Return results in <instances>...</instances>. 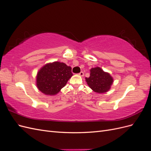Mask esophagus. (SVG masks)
Listing matches in <instances>:
<instances>
[{
	"label": "esophagus",
	"instance_id": "esophagus-1",
	"mask_svg": "<svg viewBox=\"0 0 151 151\" xmlns=\"http://www.w3.org/2000/svg\"><path fill=\"white\" fill-rule=\"evenodd\" d=\"M79 75L80 76H81V77H83L84 76V73L83 72H81L79 74Z\"/></svg>",
	"mask_w": 151,
	"mask_h": 151
}]
</instances>
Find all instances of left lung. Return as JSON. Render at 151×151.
<instances>
[{
  "instance_id": "1",
  "label": "left lung",
  "mask_w": 151,
  "mask_h": 151,
  "mask_svg": "<svg viewBox=\"0 0 151 151\" xmlns=\"http://www.w3.org/2000/svg\"><path fill=\"white\" fill-rule=\"evenodd\" d=\"M85 79L89 88L99 94L108 92L113 83V78L110 74L104 72L99 67L91 68L89 77Z\"/></svg>"
}]
</instances>
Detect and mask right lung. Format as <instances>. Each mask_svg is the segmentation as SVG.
<instances>
[{
  "label": "right lung",
  "instance_id": "add662e5",
  "mask_svg": "<svg viewBox=\"0 0 151 151\" xmlns=\"http://www.w3.org/2000/svg\"><path fill=\"white\" fill-rule=\"evenodd\" d=\"M72 76V68L65 63L58 61L50 62L38 71L36 76V87L45 95H56Z\"/></svg>",
  "mask_w": 151,
  "mask_h": 151
}]
</instances>
